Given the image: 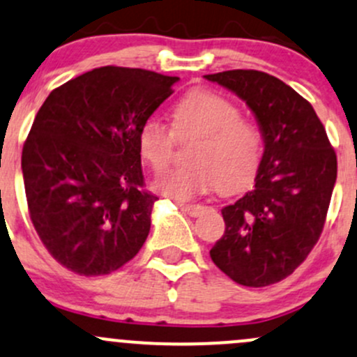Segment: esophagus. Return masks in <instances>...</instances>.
I'll list each match as a JSON object with an SVG mask.
<instances>
[{"label":"esophagus","instance_id":"esophagus-1","mask_svg":"<svg viewBox=\"0 0 357 357\" xmlns=\"http://www.w3.org/2000/svg\"><path fill=\"white\" fill-rule=\"evenodd\" d=\"M179 208L190 215V217H199L205 211V206L203 205H179Z\"/></svg>","mask_w":357,"mask_h":357}]
</instances>
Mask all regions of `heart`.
Returning a JSON list of instances; mask_svg holds the SVG:
<instances>
[{"instance_id":"obj_1","label":"heart","mask_w":357,"mask_h":357,"mask_svg":"<svg viewBox=\"0 0 357 357\" xmlns=\"http://www.w3.org/2000/svg\"><path fill=\"white\" fill-rule=\"evenodd\" d=\"M172 131L158 119L139 130V152L154 169L169 162L176 137H197L188 162L191 166L160 171L152 188L179 202L197 198L218 186L238 190L250 183L261 166L264 142L254 121L242 119L229 98L211 91H193L172 108Z\"/></svg>"}]
</instances>
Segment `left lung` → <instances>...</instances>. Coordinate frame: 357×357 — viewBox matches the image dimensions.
<instances>
[{"label": "left lung", "mask_w": 357, "mask_h": 357, "mask_svg": "<svg viewBox=\"0 0 357 357\" xmlns=\"http://www.w3.org/2000/svg\"><path fill=\"white\" fill-rule=\"evenodd\" d=\"M205 79L245 101L264 140L254 188L222 208L225 234L210 257L236 283L268 287L295 271L319 241L337 158L312 105L278 77L236 69Z\"/></svg>", "instance_id": "obj_1"}]
</instances>
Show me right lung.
<instances>
[{"instance_id":"obj_1","label":"right lung","mask_w":357,"mask_h":357,"mask_svg":"<svg viewBox=\"0 0 357 357\" xmlns=\"http://www.w3.org/2000/svg\"><path fill=\"white\" fill-rule=\"evenodd\" d=\"M176 76L107 66L54 89L22 152L30 218L56 261L101 276L134 259L158 197L142 190L139 130Z\"/></svg>"}]
</instances>
